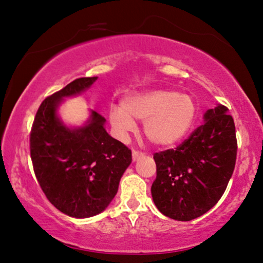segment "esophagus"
I'll return each instance as SVG.
<instances>
[{"label": "esophagus", "instance_id": "34e87169", "mask_svg": "<svg viewBox=\"0 0 263 263\" xmlns=\"http://www.w3.org/2000/svg\"><path fill=\"white\" fill-rule=\"evenodd\" d=\"M141 157H143V153H142V152H140V151H132V160H134V162H136V160H138L140 159Z\"/></svg>", "mask_w": 263, "mask_h": 263}]
</instances>
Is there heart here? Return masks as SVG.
Here are the masks:
<instances>
[{"instance_id": "heart-1", "label": "heart", "mask_w": 263, "mask_h": 263, "mask_svg": "<svg viewBox=\"0 0 263 263\" xmlns=\"http://www.w3.org/2000/svg\"><path fill=\"white\" fill-rule=\"evenodd\" d=\"M196 115L197 106L191 97L172 89H154L126 98L122 106L110 109L109 120L121 137L134 131V120L144 121L143 134L147 140L166 147L187 134Z\"/></svg>"}]
</instances>
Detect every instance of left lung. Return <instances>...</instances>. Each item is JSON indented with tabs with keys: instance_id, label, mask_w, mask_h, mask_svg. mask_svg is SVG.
I'll return each instance as SVG.
<instances>
[{
	"instance_id": "obj_1",
	"label": "left lung",
	"mask_w": 263,
	"mask_h": 263,
	"mask_svg": "<svg viewBox=\"0 0 263 263\" xmlns=\"http://www.w3.org/2000/svg\"><path fill=\"white\" fill-rule=\"evenodd\" d=\"M224 105L204 114L203 125L175 149L154 153L157 178L152 197L164 216L187 222L220 200L232 178L238 141L235 123Z\"/></svg>"
}]
</instances>
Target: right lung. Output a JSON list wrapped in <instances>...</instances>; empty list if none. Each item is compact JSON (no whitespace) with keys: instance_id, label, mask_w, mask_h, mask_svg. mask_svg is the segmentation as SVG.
<instances>
[{"instance_id":"obj_1","label":"right lung","mask_w":263,"mask_h":263,"mask_svg":"<svg viewBox=\"0 0 263 263\" xmlns=\"http://www.w3.org/2000/svg\"><path fill=\"white\" fill-rule=\"evenodd\" d=\"M98 77H82L44 99L30 131L34 173L46 198L62 213L88 218L103 212L115 197L131 149L104 128L97 111L84 127L71 129L56 116L63 97L89 88Z\"/></svg>"}]
</instances>
